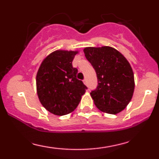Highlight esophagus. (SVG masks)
<instances>
[{"label":"esophagus","instance_id":"obj_1","mask_svg":"<svg viewBox=\"0 0 159 159\" xmlns=\"http://www.w3.org/2000/svg\"><path fill=\"white\" fill-rule=\"evenodd\" d=\"M83 82H84V84L85 85H87V80L84 79V81H83Z\"/></svg>","mask_w":159,"mask_h":159}]
</instances>
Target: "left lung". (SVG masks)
<instances>
[{"label": "left lung", "instance_id": "left-lung-1", "mask_svg": "<svg viewBox=\"0 0 159 159\" xmlns=\"http://www.w3.org/2000/svg\"><path fill=\"white\" fill-rule=\"evenodd\" d=\"M84 52L97 75V88L90 93L96 106L107 114L121 112L134 93V78L130 63L119 51L110 46L87 47Z\"/></svg>", "mask_w": 159, "mask_h": 159}]
</instances>
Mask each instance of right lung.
Wrapping results in <instances>:
<instances>
[{"instance_id":"right-lung-1","label":"right lung","mask_w":159,"mask_h":159,"mask_svg":"<svg viewBox=\"0 0 159 159\" xmlns=\"http://www.w3.org/2000/svg\"><path fill=\"white\" fill-rule=\"evenodd\" d=\"M78 51L57 50L40 64L36 74V92L42 105L52 114L63 116L77 107L87 87L77 79L72 61Z\"/></svg>"}]
</instances>
